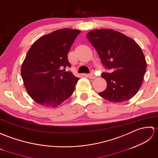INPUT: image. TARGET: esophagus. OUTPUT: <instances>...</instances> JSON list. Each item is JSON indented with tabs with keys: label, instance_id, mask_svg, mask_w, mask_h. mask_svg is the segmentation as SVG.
<instances>
[{
	"label": "esophagus",
	"instance_id": "1",
	"mask_svg": "<svg viewBox=\"0 0 158 158\" xmlns=\"http://www.w3.org/2000/svg\"><path fill=\"white\" fill-rule=\"evenodd\" d=\"M87 76L89 77V78H90V79H94L96 78V76H94L93 73H89V74H88L87 75Z\"/></svg>",
	"mask_w": 158,
	"mask_h": 158
}]
</instances>
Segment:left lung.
<instances>
[{"label":"left lung","mask_w":158,"mask_h":158,"mask_svg":"<svg viewBox=\"0 0 158 158\" xmlns=\"http://www.w3.org/2000/svg\"><path fill=\"white\" fill-rule=\"evenodd\" d=\"M86 36L101 64L111 71L101 74L107 88L99 95L114 103L131 99L139 91L146 72L147 63L141 47L131 38L111 29L94 30Z\"/></svg>","instance_id":"8db88e82"}]
</instances>
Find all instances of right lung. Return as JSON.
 <instances>
[{"instance_id":"right-lung-1","label":"right lung","mask_w":158,"mask_h":158,"mask_svg":"<svg viewBox=\"0 0 158 158\" xmlns=\"http://www.w3.org/2000/svg\"><path fill=\"white\" fill-rule=\"evenodd\" d=\"M78 30H55L34 42L21 69L24 86L35 102L47 107L59 106L72 95L78 78L71 72L68 53Z\"/></svg>"}]
</instances>
